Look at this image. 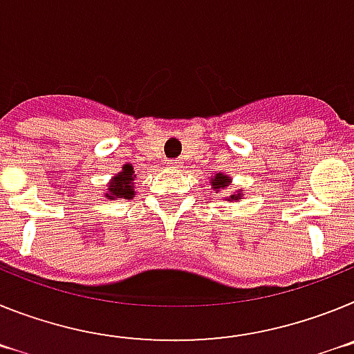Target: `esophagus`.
<instances>
[{"instance_id":"1","label":"esophagus","mask_w":354,"mask_h":354,"mask_svg":"<svg viewBox=\"0 0 354 354\" xmlns=\"http://www.w3.org/2000/svg\"><path fill=\"white\" fill-rule=\"evenodd\" d=\"M169 165H171L173 169H180L181 162H180V160H169Z\"/></svg>"}]
</instances>
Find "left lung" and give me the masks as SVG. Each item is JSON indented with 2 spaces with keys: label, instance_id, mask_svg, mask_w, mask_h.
Listing matches in <instances>:
<instances>
[{
  "label": "left lung",
  "instance_id": "obj_1",
  "mask_svg": "<svg viewBox=\"0 0 354 354\" xmlns=\"http://www.w3.org/2000/svg\"><path fill=\"white\" fill-rule=\"evenodd\" d=\"M230 181H232V180H230L228 174L217 173V174H215V176L210 180V185H212V189L217 190V192H219V190L226 189V187L230 185ZM236 199H242V192H241V190H239V192H235V194L230 196L228 201H236Z\"/></svg>",
  "mask_w": 354,
  "mask_h": 354
}]
</instances>
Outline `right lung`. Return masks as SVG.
<instances>
[{
	"label": "right lung",
	"instance_id": "obj_1",
	"mask_svg": "<svg viewBox=\"0 0 354 354\" xmlns=\"http://www.w3.org/2000/svg\"><path fill=\"white\" fill-rule=\"evenodd\" d=\"M133 178H135V171L130 164H126L122 167L121 173H118L115 176L112 178V181L109 183V189H106V198L109 199H130L135 196V189H133Z\"/></svg>",
	"mask_w": 354,
	"mask_h": 354
}]
</instances>
